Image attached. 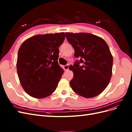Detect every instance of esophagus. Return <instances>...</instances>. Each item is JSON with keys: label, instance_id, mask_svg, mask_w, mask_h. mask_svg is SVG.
Segmentation results:
<instances>
[{"label": "esophagus", "instance_id": "34e87169", "mask_svg": "<svg viewBox=\"0 0 132 132\" xmlns=\"http://www.w3.org/2000/svg\"><path fill=\"white\" fill-rule=\"evenodd\" d=\"M63 68H64V70H65V71L68 70V69H69V65H64V66H63Z\"/></svg>", "mask_w": 132, "mask_h": 132}]
</instances>
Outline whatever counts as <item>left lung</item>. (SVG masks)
<instances>
[{
    "mask_svg": "<svg viewBox=\"0 0 132 132\" xmlns=\"http://www.w3.org/2000/svg\"><path fill=\"white\" fill-rule=\"evenodd\" d=\"M65 35L74 48L75 57L80 58L71 69V89L84 97L96 96L109 85L112 73L113 57L109 46L102 38L89 33L66 32Z\"/></svg>",
    "mask_w": 132,
    "mask_h": 132,
    "instance_id": "1",
    "label": "left lung"
}]
</instances>
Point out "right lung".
<instances>
[{
	"instance_id": "right-lung-1",
	"label": "right lung",
	"mask_w": 132,
	"mask_h": 132,
	"mask_svg": "<svg viewBox=\"0 0 132 132\" xmlns=\"http://www.w3.org/2000/svg\"><path fill=\"white\" fill-rule=\"evenodd\" d=\"M65 36L64 32L35 35L20 47L18 75L23 90L31 97H46L56 89L64 73L58 59V48Z\"/></svg>"
}]
</instances>
